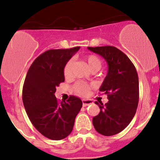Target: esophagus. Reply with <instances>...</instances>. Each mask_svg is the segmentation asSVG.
Wrapping results in <instances>:
<instances>
[{
	"mask_svg": "<svg viewBox=\"0 0 160 160\" xmlns=\"http://www.w3.org/2000/svg\"><path fill=\"white\" fill-rule=\"evenodd\" d=\"M82 102H83V107H87V106H88V105H90V104H93V101H92L91 100L83 99V100H82Z\"/></svg>",
	"mask_w": 160,
	"mask_h": 160,
	"instance_id": "esophagus-1",
	"label": "esophagus"
}]
</instances>
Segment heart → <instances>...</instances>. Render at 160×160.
<instances>
[{"label": "heart", "instance_id": "b5f03b06", "mask_svg": "<svg viewBox=\"0 0 160 160\" xmlns=\"http://www.w3.org/2000/svg\"><path fill=\"white\" fill-rule=\"evenodd\" d=\"M86 62L88 67L91 71H98L102 67V61L96 55H88L86 57ZM72 67H73V59H69L65 64L63 68V75L66 79H70L72 77ZM91 85L83 82H77L72 87L74 92L80 96H87L91 89Z\"/></svg>", "mask_w": 160, "mask_h": 160}]
</instances>
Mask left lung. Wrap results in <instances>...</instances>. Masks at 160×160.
Listing matches in <instances>:
<instances>
[{"mask_svg": "<svg viewBox=\"0 0 160 160\" xmlns=\"http://www.w3.org/2000/svg\"><path fill=\"white\" fill-rule=\"evenodd\" d=\"M88 49L102 56L108 66V74L99 89L108 95V102L103 104L101 101H95L100 113L93 117V127L105 136L116 135L128 126L136 112L139 98L138 73L129 58L116 47Z\"/></svg>", "mask_w": 160, "mask_h": 160, "instance_id": "1", "label": "left lung"}]
</instances>
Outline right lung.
Here are the masks:
<instances>
[{"label":"right lung","mask_w":160,"mask_h":160,"mask_svg":"<svg viewBox=\"0 0 160 160\" xmlns=\"http://www.w3.org/2000/svg\"><path fill=\"white\" fill-rule=\"evenodd\" d=\"M79 49L78 46L45 52L32 62L24 82L22 101L27 114L34 127L49 139L61 140L70 135L83 105L75 96L59 103L54 94L65 80L64 66Z\"/></svg>","instance_id":"add662e5"}]
</instances>
